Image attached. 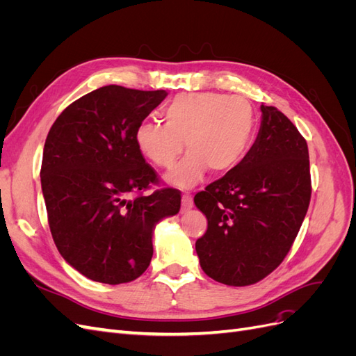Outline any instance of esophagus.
Masks as SVG:
<instances>
[{
	"label": "esophagus",
	"mask_w": 356,
	"mask_h": 356,
	"mask_svg": "<svg viewBox=\"0 0 356 356\" xmlns=\"http://www.w3.org/2000/svg\"><path fill=\"white\" fill-rule=\"evenodd\" d=\"M182 211H188V209H191L193 208V197H191V195H184L182 196Z\"/></svg>",
	"instance_id": "obj_1"
}]
</instances>
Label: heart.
<instances>
[{"mask_svg":"<svg viewBox=\"0 0 356 356\" xmlns=\"http://www.w3.org/2000/svg\"><path fill=\"white\" fill-rule=\"evenodd\" d=\"M165 123L145 120L136 127L135 141L153 165L170 169L184 152L188 154L168 175V181L188 188L207 169L215 175L232 172L251 147L255 111L242 96L213 92L179 95L163 110Z\"/></svg>","mask_w":356,"mask_h":356,"instance_id":"obj_1","label":"heart"}]
</instances>
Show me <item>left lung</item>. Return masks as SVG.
<instances>
[{"label":"left lung","mask_w":356,"mask_h":356,"mask_svg":"<svg viewBox=\"0 0 356 356\" xmlns=\"http://www.w3.org/2000/svg\"><path fill=\"white\" fill-rule=\"evenodd\" d=\"M260 110V131L243 160L195 196L208 218L196 241L200 267L230 286L261 281L284 261L312 195L306 139L276 106Z\"/></svg>","instance_id":"obj_1"}]
</instances>
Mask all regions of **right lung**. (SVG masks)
Returning <instances> with one entry per match:
<instances>
[{"label": "right lung", "mask_w": 356, "mask_h": 356, "mask_svg": "<svg viewBox=\"0 0 356 356\" xmlns=\"http://www.w3.org/2000/svg\"><path fill=\"white\" fill-rule=\"evenodd\" d=\"M166 95L104 86L68 105L49 131L40 175L50 232L63 260L95 282L141 276L156 224L181 208L175 188L139 193L159 178L135 132Z\"/></svg>", "instance_id": "1"}]
</instances>
